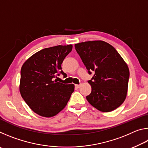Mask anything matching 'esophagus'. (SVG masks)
Segmentation results:
<instances>
[{
	"instance_id": "obj_1",
	"label": "esophagus",
	"mask_w": 148,
	"mask_h": 148,
	"mask_svg": "<svg viewBox=\"0 0 148 148\" xmlns=\"http://www.w3.org/2000/svg\"><path fill=\"white\" fill-rule=\"evenodd\" d=\"M75 87H77V88H79V87H80V85H77V84H76V85H75Z\"/></svg>"
}]
</instances>
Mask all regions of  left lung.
Segmentation results:
<instances>
[{
    "mask_svg": "<svg viewBox=\"0 0 148 148\" xmlns=\"http://www.w3.org/2000/svg\"><path fill=\"white\" fill-rule=\"evenodd\" d=\"M75 49L88 73L94 75L88 83L91 92L86 99L99 111L117 108L126 98L129 70L123 59L110 44L102 40L75 44Z\"/></svg>",
    "mask_w": 148,
    "mask_h": 148,
    "instance_id": "8db88e82",
    "label": "left lung"
}]
</instances>
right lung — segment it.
I'll return each mask as SVG.
<instances>
[{
  "label": "right lung",
  "instance_id": "obj_1",
  "mask_svg": "<svg viewBox=\"0 0 148 148\" xmlns=\"http://www.w3.org/2000/svg\"><path fill=\"white\" fill-rule=\"evenodd\" d=\"M72 45L40 50L27 60L21 69L19 91L22 98L35 113L42 117L56 116L66 106L74 90V84L57 82L61 64Z\"/></svg>",
  "mask_w": 148,
  "mask_h": 148
}]
</instances>
